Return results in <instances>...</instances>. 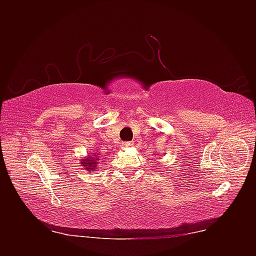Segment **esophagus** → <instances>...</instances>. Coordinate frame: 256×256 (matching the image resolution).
I'll return each instance as SVG.
<instances>
[{
	"label": "esophagus",
	"mask_w": 256,
	"mask_h": 256,
	"mask_svg": "<svg viewBox=\"0 0 256 256\" xmlns=\"http://www.w3.org/2000/svg\"><path fill=\"white\" fill-rule=\"evenodd\" d=\"M131 145H132V144H131L130 142H125V143H122V146L124 150H126V148H128V147H130Z\"/></svg>",
	"instance_id": "obj_1"
}]
</instances>
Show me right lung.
Masks as SVG:
<instances>
[{"mask_svg": "<svg viewBox=\"0 0 256 256\" xmlns=\"http://www.w3.org/2000/svg\"><path fill=\"white\" fill-rule=\"evenodd\" d=\"M100 157L98 156V154H88L86 157H84L80 160V164L83 166L84 170H86L88 172H96L97 166Z\"/></svg>", "mask_w": 256, "mask_h": 256, "instance_id": "right-lung-1", "label": "right lung"}]
</instances>
